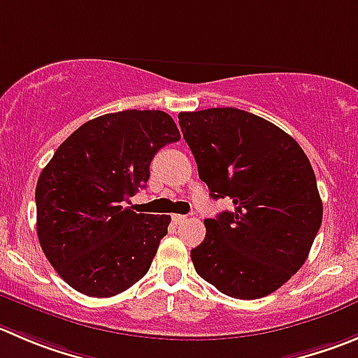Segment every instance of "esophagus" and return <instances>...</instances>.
Segmentation results:
<instances>
[{"mask_svg":"<svg viewBox=\"0 0 358 358\" xmlns=\"http://www.w3.org/2000/svg\"><path fill=\"white\" fill-rule=\"evenodd\" d=\"M172 220H173V223L181 224V223H185V221H186V216H185V214H172Z\"/></svg>","mask_w":358,"mask_h":358,"instance_id":"34e87169","label":"esophagus"}]
</instances>
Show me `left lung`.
Here are the masks:
<instances>
[{
  "instance_id": "obj_1",
  "label": "left lung",
  "mask_w": 358,
  "mask_h": 358,
  "mask_svg": "<svg viewBox=\"0 0 358 358\" xmlns=\"http://www.w3.org/2000/svg\"><path fill=\"white\" fill-rule=\"evenodd\" d=\"M177 117L210 196L234 203L203 221L206 239L192 250L196 274L228 297L272 294L302 267L322 224L308 156L251 112L206 108Z\"/></svg>"
}]
</instances>
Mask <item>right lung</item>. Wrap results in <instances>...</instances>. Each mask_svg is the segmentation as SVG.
Returning <instances> with one entry per match:
<instances>
[{
  "instance_id": "obj_1",
  "label": "right lung",
  "mask_w": 358,
  "mask_h": 358,
  "mask_svg": "<svg viewBox=\"0 0 358 358\" xmlns=\"http://www.w3.org/2000/svg\"><path fill=\"white\" fill-rule=\"evenodd\" d=\"M181 138L162 110H122L84 122L36 182V234L57 274L90 297H114L148 274L170 216L124 203L144 188L156 152Z\"/></svg>"
}]
</instances>
